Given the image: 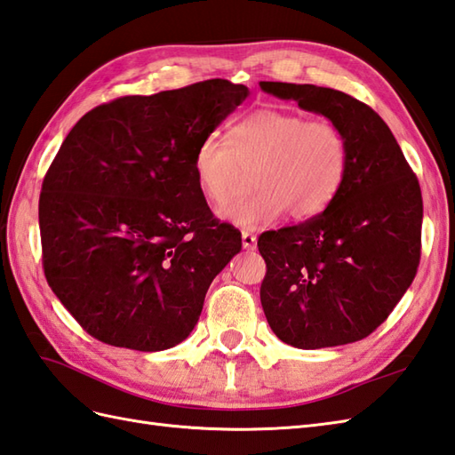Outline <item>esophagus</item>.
<instances>
[{
    "mask_svg": "<svg viewBox=\"0 0 455 455\" xmlns=\"http://www.w3.org/2000/svg\"><path fill=\"white\" fill-rule=\"evenodd\" d=\"M242 246H244V250H248V251L256 250V246H258L256 235H251V232H248V230L242 232Z\"/></svg>",
    "mask_w": 455,
    "mask_h": 455,
    "instance_id": "esophagus-1",
    "label": "esophagus"
}]
</instances>
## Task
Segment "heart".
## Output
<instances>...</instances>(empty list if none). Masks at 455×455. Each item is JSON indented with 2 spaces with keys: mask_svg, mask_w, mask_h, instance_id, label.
<instances>
[{
  "mask_svg": "<svg viewBox=\"0 0 455 455\" xmlns=\"http://www.w3.org/2000/svg\"><path fill=\"white\" fill-rule=\"evenodd\" d=\"M253 168L256 192L220 215L244 228L267 227L284 213L308 220L322 215L341 192L348 145L330 122L259 108L232 124L227 137L205 135L192 156L196 182L217 207L238 196L246 171Z\"/></svg>",
  "mask_w": 455,
  "mask_h": 455,
  "instance_id": "heart-1",
  "label": "heart"
}]
</instances>
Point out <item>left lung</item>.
Instances as JSON below:
<instances>
[{
  "mask_svg": "<svg viewBox=\"0 0 455 455\" xmlns=\"http://www.w3.org/2000/svg\"><path fill=\"white\" fill-rule=\"evenodd\" d=\"M259 87L325 116L345 135L348 168L322 215L263 232L259 299L283 343L322 348L361 341L387 320L420 261L422 196L386 122L341 91L261 81Z\"/></svg>",
  "mask_w": 455,
  "mask_h": 455,
  "instance_id": "left-lung-1",
  "label": "left lung"
}]
</instances>
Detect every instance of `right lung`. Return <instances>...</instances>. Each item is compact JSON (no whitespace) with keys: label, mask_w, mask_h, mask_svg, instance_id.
<instances>
[{"label":"right lung","mask_w":455,"mask_h":455,"mask_svg":"<svg viewBox=\"0 0 455 455\" xmlns=\"http://www.w3.org/2000/svg\"><path fill=\"white\" fill-rule=\"evenodd\" d=\"M248 97L209 79L120 97L73 125L42 182V266L94 339L164 351L192 333L211 281L242 248L192 171L197 143Z\"/></svg>","instance_id":"add662e5"}]
</instances>
